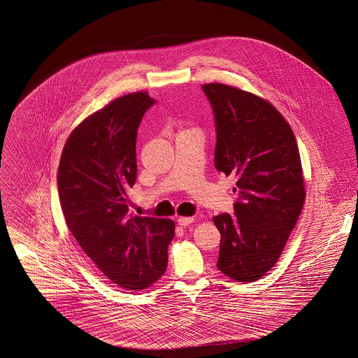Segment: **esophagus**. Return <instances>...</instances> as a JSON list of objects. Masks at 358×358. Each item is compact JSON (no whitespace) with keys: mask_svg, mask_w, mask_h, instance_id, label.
<instances>
[{"mask_svg":"<svg viewBox=\"0 0 358 358\" xmlns=\"http://www.w3.org/2000/svg\"><path fill=\"white\" fill-rule=\"evenodd\" d=\"M192 221H194L192 217H179V218H178V224H179L180 227H185V228L189 227Z\"/></svg>","mask_w":358,"mask_h":358,"instance_id":"esophagus-1","label":"esophagus"}]
</instances>
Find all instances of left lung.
I'll use <instances>...</instances> for the list:
<instances>
[{
	"label": "left lung",
	"mask_w": 358,
	"mask_h": 358,
	"mask_svg": "<svg viewBox=\"0 0 358 358\" xmlns=\"http://www.w3.org/2000/svg\"><path fill=\"white\" fill-rule=\"evenodd\" d=\"M215 113V166L236 175L235 215L213 218L221 234L217 267L238 282H255L278 262L306 202L299 146L284 115L238 87L202 85Z\"/></svg>",
	"instance_id": "8db88e82"
}]
</instances>
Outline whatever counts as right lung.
Listing matches in <instances>:
<instances>
[{
  "instance_id": "1",
  "label": "right lung",
  "mask_w": 358,
  "mask_h": 358,
  "mask_svg": "<svg viewBox=\"0 0 358 358\" xmlns=\"http://www.w3.org/2000/svg\"><path fill=\"white\" fill-rule=\"evenodd\" d=\"M153 103L146 91L131 92L87 117L68 137L58 167L69 231L96 267L127 290H143L164 274L175 236L172 220L134 215L126 205L137 178V130Z\"/></svg>"
}]
</instances>
